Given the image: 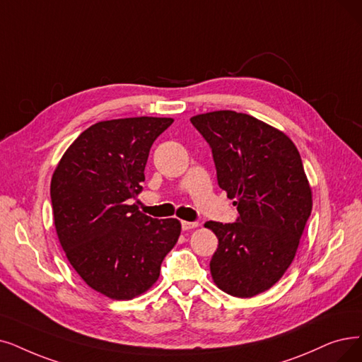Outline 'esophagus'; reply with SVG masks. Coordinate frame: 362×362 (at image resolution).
I'll list each match as a JSON object with an SVG mask.
<instances>
[{"label": "esophagus", "instance_id": "esophagus-1", "mask_svg": "<svg viewBox=\"0 0 362 362\" xmlns=\"http://www.w3.org/2000/svg\"><path fill=\"white\" fill-rule=\"evenodd\" d=\"M181 226H182V230H192V228H196V227H199V223L182 221V223H181Z\"/></svg>", "mask_w": 362, "mask_h": 362}]
</instances>
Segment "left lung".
Returning <instances> with one entry per match:
<instances>
[{"label":"left lung","mask_w":362,"mask_h":362,"mask_svg":"<svg viewBox=\"0 0 362 362\" xmlns=\"http://www.w3.org/2000/svg\"><path fill=\"white\" fill-rule=\"evenodd\" d=\"M212 148L218 185L236 223H205L218 238L209 267L221 291L250 298L291 266L312 212V189L294 142L279 129L230 110L193 115Z\"/></svg>","instance_id":"8db88e82"}]
</instances>
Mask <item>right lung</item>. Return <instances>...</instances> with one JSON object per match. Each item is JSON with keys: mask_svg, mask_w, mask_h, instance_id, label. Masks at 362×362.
Returning a JSON list of instances; mask_svg holds the SVG:
<instances>
[{"mask_svg": "<svg viewBox=\"0 0 362 362\" xmlns=\"http://www.w3.org/2000/svg\"><path fill=\"white\" fill-rule=\"evenodd\" d=\"M172 122L129 117L95 123L71 144L53 172L57 239L78 276L111 300L147 293L181 235L177 218H151L129 205L142 192L153 142Z\"/></svg>", "mask_w": 362, "mask_h": 362, "instance_id": "1", "label": "right lung"}]
</instances>
